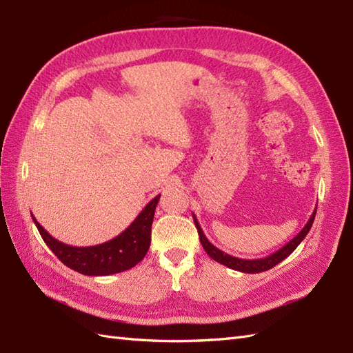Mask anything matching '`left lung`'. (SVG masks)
Here are the masks:
<instances>
[{
  "label": "left lung",
  "mask_w": 353,
  "mask_h": 353,
  "mask_svg": "<svg viewBox=\"0 0 353 353\" xmlns=\"http://www.w3.org/2000/svg\"><path fill=\"white\" fill-rule=\"evenodd\" d=\"M316 212H317V209H314V212L311 214L308 223L305 224L303 229L299 232V234L294 238H292L290 243H287L283 247H281V249L277 252L268 254V256H265V258H259V259L235 258V256H232V254H228L226 252L216 249V247L212 243H209V239L203 234V229L200 228V224H199L196 215H194V214H192V219H194V224H196V228H197L201 245H203L205 252L214 261L220 262V264L226 265L228 268L236 270V272H241V273H262V272H267V270L273 268L274 265L279 264V262H282L285 258H288L290 254L296 250V247L303 241L306 235H308V232H310L312 223H314V219H316Z\"/></svg>",
  "instance_id": "left-lung-1"
}]
</instances>
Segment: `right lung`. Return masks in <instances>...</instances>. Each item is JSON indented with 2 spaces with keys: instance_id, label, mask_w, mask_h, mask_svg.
I'll return each mask as SVG.
<instances>
[{
  "instance_id": "right-lung-1",
  "label": "right lung",
  "mask_w": 353,
  "mask_h": 353,
  "mask_svg": "<svg viewBox=\"0 0 353 353\" xmlns=\"http://www.w3.org/2000/svg\"><path fill=\"white\" fill-rule=\"evenodd\" d=\"M159 197L161 194L148 201L130 226L118 236L97 245L77 247L65 244L51 236L33 215L32 219L45 244L66 267L86 276H109L125 272L144 259L152 241V224Z\"/></svg>"
}]
</instances>
